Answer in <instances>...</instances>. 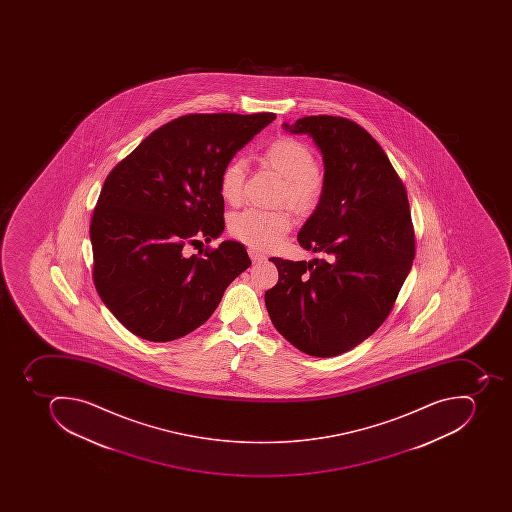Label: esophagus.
I'll return each instance as SVG.
<instances>
[{
    "label": "esophagus",
    "mask_w": 512,
    "mask_h": 512,
    "mask_svg": "<svg viewBox=\"0 0 512 512\" xmlns=\"http://www.w3.org/2000/svg\"><path fill=\"white\" fill-rule=\"evenodd\" d=\"M248 254H250L251 261H253L254 264H258V262H262L264 259H266V256H264L262 253H259V251L248 250Z\"/></svg>",
    "instance_id": "esophagus-1"
}]
</instances>
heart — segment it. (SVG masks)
<instances>
[{
  "instance_id": "obj_1",
  "label": "heart",
  "mask_w": 512,
  "mask_h": 512,
  "mask_svg": "<svg viewBox=\"0 0 512 512\" xmlns=\"http://www.w3.org/2000/svg\"><path fill=\"white\" fill-rule=\"evenodd\" d=\"M261 161L283 178L278 203H286L298 214H309L320 205L325 194V178L317 168L314 152L304 142L280 136L262 150ZM246 161L235 157L227 161L219 176V194L229 205L242 202ZM293 227L286 210L261 211L248 208L229 218V232L256 250H274L282 245Z\"/></svg>"
}]
</instances>
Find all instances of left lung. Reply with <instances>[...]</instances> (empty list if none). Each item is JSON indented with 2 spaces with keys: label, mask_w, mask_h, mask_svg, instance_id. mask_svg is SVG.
Masks as SVG:
<instances>
[{
  "label": "left lung",
  "mask_w": 512,
  "mask_h": 512,
  "mask_svg": "<svg viewBox=\"0 0 512 512\" xmlns=\"http://www.w3.org/2000/svg\"><path fill=\"white\" fill-rule=\"evenodd\" d=\"M325 163V194L299 230L312 261L270 258L278 282L266 307L278 333L314 357L351 351L391 314L415 259L407 190L381 145L343 117L312 115L294 125Z\"/></svg>",
  "instance_id": "8db88e82"
}]
</instances>
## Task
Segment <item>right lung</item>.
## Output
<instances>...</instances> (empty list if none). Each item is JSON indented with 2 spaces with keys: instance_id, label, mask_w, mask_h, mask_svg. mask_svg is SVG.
<instances>
[{
  "instance_id": "right-lung-1",
  "label": "right lung",
  "mask_w": 512,
  "mask_h": 512,
  "mask_svg": "<svg viewBox=\"0 0 512 512\" xmlns=\"http://www.w3.org/2000/svg\"><path fill=\"white\" fill-rule=\"evenodd\" d=\"M274 118L190 113L155 129L110 171L89 226L93 280L131 333L152 343L186 336L251 266L232 240L192 256L182 250L222 234V168Z\"/></svg>"
}]
</instances>
